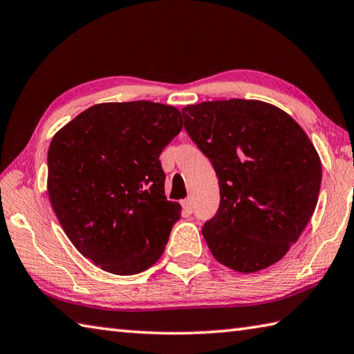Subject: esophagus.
Masks as SVG:
<instances>
[{"label": "esophagus", "instance_id": "34e87169", "mask_svg": "<svg viewBox=\"0 0 354 354\" xmlns=\"http://www.w3.org/2000/svg\"><path fill=\"white\" fill-rule=\"evenodd\" d=\"M183 209L185 212H189V214H192V212H194V201H192L190 198L184 199V201H183Z\"/></svg>", "mask_w": 354, "mask_h": 354}]
</instances>
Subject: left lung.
<instances>
[{"instance_id":"obj_1","label":"left lung","mask_w":354,"mask_h":354,"mask_svg":"<svg viewBox=\"0 0 354 354\" xmlns=\"http://www.w3.org/2000/svg\"><path fill=\"white\" fill-rule=\"evenodd\" d=\"M181 113L220 184V207L203 227L212 255L244 274L274 265L317 204L322 165L310 138L291 115L259 100L203 102Z\"/></svg>"}]
</instances>
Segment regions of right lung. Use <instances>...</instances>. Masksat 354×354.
<instances>
[{
    "instance_id": "right-lung-1",
    "label": "right lung",
    "mask_w": 354,
    "mask_h": 354,
    "mask_svg": "<svg viewBox=\"0 0 354 354\" xmlns=\"http://www.w3.org/2000/svg\"><path fill=\"white\" fill-rule=\"evenodd\" d=\"M183 128L175 106L113 102L53 138L48 194L68 239L104 271L133 275L162 255L181 205L167 201L159 156Z\"/></svg>"
}]
</instances>
